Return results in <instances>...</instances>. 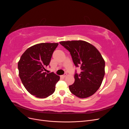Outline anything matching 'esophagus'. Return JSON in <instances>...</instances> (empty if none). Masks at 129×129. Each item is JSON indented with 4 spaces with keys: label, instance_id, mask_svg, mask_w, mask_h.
Listing matches in <instances>:
<instances>
[{
    "label": "esophagus",
    "instance_id": "1",
    "mask_svg": "<svg viewBox=\"0 0 129 129\" xmlns=\"http://www.w3.org/2000/svg\"><path fill=\"white\" fill-rule=\"evenodd\" d=\"M66 76H67V74H64V75H62L61 76L62 77H63V78H64Z\"/></svg>",
    "mask_w": 129,
    "mask_h": 129
}]
</instances>
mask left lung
<instances>
[{
    "mask_svg": "<svg viewBox=\"0 0 129 129\" xmlns=\"http://www.w3.org/2000/svg\"><path fill=\"white\" fill-rule=\"evenodd\" d=\"M60 44L71 54L81 73L74 75L75 82L69 85L71 92L81 99L92 96L101 87L105 74V61L94 46L83 40L61 41Z\"/></svg>",
    "mask_w": 129,
    "mask_h": 129,
    "instance_id": "8db88e82",
    "label": "left lung"
}]
</instances>
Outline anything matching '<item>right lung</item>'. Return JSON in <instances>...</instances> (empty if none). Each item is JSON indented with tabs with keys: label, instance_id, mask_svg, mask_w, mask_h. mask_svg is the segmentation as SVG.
Returning <instances> with one entry per match:
<instances>
[{
	"label": "right lung",
	"instance_id": "add662e5",
	"mask_svg": "<svg viewBox=\"0 0 129 129\" xmlns=\"http://www.w3.org/2000/svg\"><path fill=\"white\" fill-rule=\"evenodd\" d=\"M58 43H40L30 47L22 54L18 63L19 75L22 83L31 95L45 99L55 91L60 76L47 73L48 66Z\"/></svg>",
	"mask_w": 129,
	"mask_h": 129
}]
</instances>
